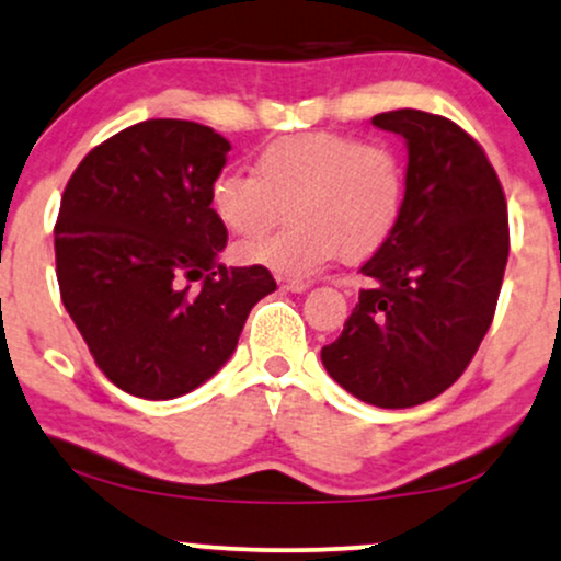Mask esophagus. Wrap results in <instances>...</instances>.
I'll list each match as a JSON object with an SVG mask.
<instances>
[{"mask_svg":"<svg viewBox=\"0 0 561 561\" xmlns=\"http://www.w3.org/2000/svg\"><path fill=\"white\" fill-rule=\"evenodd\" d=\"M280 288H283V291L301 294V291H307L309 283L307 280H299V278H280Z\"/></svg>","mask_w":561,"mask_h":561,"instance_id":"obj_1","label":"esophagus"}]
</instances>
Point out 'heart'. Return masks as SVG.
I'll use <instances>...</instances> for the list:
<instances>
[{
  "instance_id": "obj_1",
  "label": "heart",
  "mask_w": 561,
  "mask_h": 561,
  "mask_svg": "<svg viewBox=\"0 0 561 561\" xmlns=\"http://www.w3.org/2000/svg\"><path fill=\"white\" fill-rule=\"evenodd\" d=\"M407 175L386 141L346 134H294L260 151L254 173L220 170L209 183V209L230 233H262L288 209L280 233L241 243L247 265L283 278H307L335 256L357 262L388 241L404 209Z\"/></svg>"
}]
</instances>
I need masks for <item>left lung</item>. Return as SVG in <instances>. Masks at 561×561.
Returning <instances> with one entry per match:
<instances>
[{"instance_id": "obj_1", "label": "left lung", "mask_w": 561, "mask_h": 561, "mask_svg": "<svg viewBox=\"0 0 561 561\" xmlns=\"http://www.w3.org/2000/svg\"><path fill=\"white\" fill-rule=\"evenodd\" d=\"M373 125L404 136V209L373 260L344 331L322 346L341 388L383 410L436 399L489 333L510 256L504 188L485 151L449 117L393 110Z\"/></svg>"}]
</instances>
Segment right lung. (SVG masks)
Masks as SVG:
<instances>
[{
	"label": "right lung",
	"instance_id": "obj_1",
	"mask_svg": "<svg viewBox=\"0 0 561 561\" xmlns=\"http://www.w3.org/2000/svg\"><path fill=\"white\" fill-rule=\"evenodd\" d=\"M230 144L191 121H144L83 157L55 226L62 305L96 367L138 399H175L230 359L267 267H226L209 183ZM188 279H202L193 291Z\"/></svg>",
	"mask_w": 561,
	"mask_h": 561
}]
</instances>
